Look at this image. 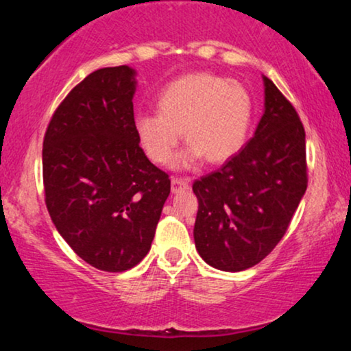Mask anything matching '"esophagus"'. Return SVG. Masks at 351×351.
Instances as JSON below:
<instances>
[{
    "mask_svg": "<svg viewBox=\"0 0 351 351\" xmlns=\"http://www.w3.org/2000/svg\"><path fill=\"white\" fill-rule=\"evenodd\" d=\"M190 186V179L189 177H172L171 179V190L172 193H177V191L185 190Z\"/></svg>",
    "mask_w": 351,
    "mask_h": 351,
    "instance_id": "1",
    "label": "esophagus"
}]
</instances>
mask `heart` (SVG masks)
Instances as JSON below:
<instances>
[{"instance_id":"obj_1","label":"heart","mask_w":351,"mask_h":351,"mask_svg":"<svg viewBox=\"0 0 351 351\" xmlns=\"http://www.w3.org/2000/svg\"><path fill=\"white\" fill-rule=\"evenodd\" d=\"M252 114V97L241 83L195 73L166 86L158 97V113L136 118V134L155 165L172 160L180 132L189 147L176 158L177 167L195 166L203 156L222 162L244 145Z\"/></svg>"}]
</instances>
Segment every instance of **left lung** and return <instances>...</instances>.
<instances>
[{
  "mask_svg": "<svg viewBox=\"0 0 351 351\" xmlns=\"http://www.w3.org/2000/svg\"><path fill=\"white\" fill-rule=\"evenodd\" d=\"M256 134L219 171L193 182L195 244L210 267L243 271L270 254L308 184L305 129L271 80Z\"/></svg>",
  "mask_w": 351,
  "mask_h": 351,
  "instance_id": "1",
  "label": "left lung"
}]
</instances>
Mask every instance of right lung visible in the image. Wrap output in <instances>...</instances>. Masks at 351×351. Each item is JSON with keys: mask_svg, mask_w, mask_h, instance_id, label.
<instances>
[{"mask_svg": "<svg viewBox=\"0 0 351 351\" xmlns=\"http://www.w3.org/2000/svg\"><path fill=\"white\" fill-rule=\"evenodd\" d=\"M134 70L99 69L66 94L43 141L45 203L76 256L102 271L136 267L155 238L171 179L138 145Z\"/></svg>", "mask_w": 351, "mask_h": 351, "instance_id": "1", "label": "right lung"}]
</instances>
